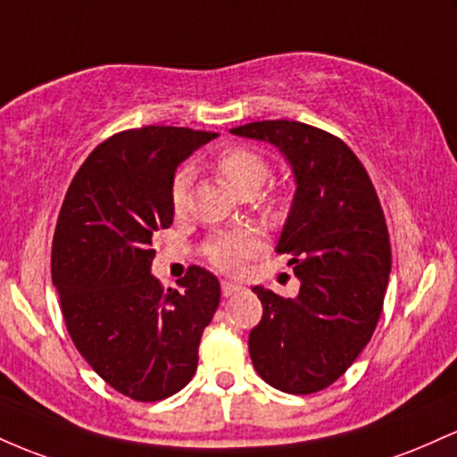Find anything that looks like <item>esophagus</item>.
<instances>
[{
  "instance_id": "obj_1",
  "label": "esophagus",
  "mask_w": 457,
  "mask_h": 457,
  "mask_svg": "<svg viewBox=\"0 0 457 457\" xmlns=\"http://www.w3.org/2000/svg\"><path fill=\"white\" fill-rule=\"evenodd\" d=\"M239 289H242V285H239V283H233V280H222V295L224 297L237 294Z\"/></svg>"
}]
</instances>
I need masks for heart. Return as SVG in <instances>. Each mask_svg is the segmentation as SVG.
Returning a JSON list of instances; mask_svg holds the SVG:
<instances>
[{"mask_svg":"<svg viewBox=\"0 0 457 457\" xmlns=\"http://www.w3.org/2000/svg\"><path fill=\"white\" fill-rule=\"evenodd\" d=\"M215 170L224 179V183L237 194L256 192L270 177V163L261 153L245 146H233L220 153L215 160ZM189 186H192V172L181 170L174 177L170 187V201L174 213H186L189 207ZM261 239L253 230H235L215 237L207 245V256L215 268L224 271H235L259 253Z\"/></svg>","mask_w":457,"mask_h":457,"instance_id":"1","label":"heart"}]
</instances>
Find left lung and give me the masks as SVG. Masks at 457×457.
<instances>
[{
	"label": "left lung",
	"mask_w": 457,
	"mask_h": 457,
	"mask_svg": "<svg viewBox=\"0 0 457 457\" xmlns=\"http://www.w3.org/2000/svg\"><path fill=\"white\" fill-rule=\"evenodd\" d=\"M230 133L274 145L295 177L276 253L289 254L300 294L254 287L263 317L250 332V358L270 386L317 393L347 371L382 315L391 242L380 198L352 148L324 129L261 120Z\"/></svg>",
	"instance_id": "left-lung-1"
}]
</instances>
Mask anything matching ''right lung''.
<instances>
[{"mask_svg": "<svg viewBox=\"0 0 457 457\" xmlns=\"http://www.w3.org/2000/svg\"><path fill=\"white\" fill-rule=\"evenodd\" d=\"M218 133L127 129L90 153L71 181L51 245V278L71 339L104 380L136 402L181 391L220 304L212 271L192 265L168 289L151 274L153 233L172 224L174 172Z\"/></svg>", "mask_w": 457, "mask_h": 457, "instance_id": "right-lung-1", "label": "right lung"}]
</instances>
